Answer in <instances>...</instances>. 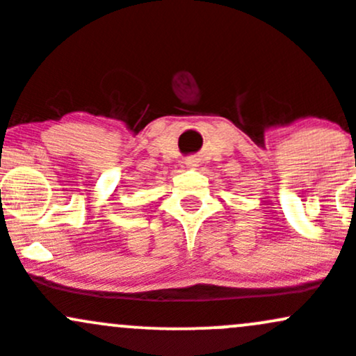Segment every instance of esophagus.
<instances>
[{
	"mask_svg": "<svg viewBox=\"0 0 356 356\" xmlns=\"http://www.w3.org/2000/svg\"><path fill=\"white\" fill-rule=\"evenodd\" d=\"M184 163H186V167L196 168V167H200V159H197V156H188V159L184 160Z\"/></svg>",
	"mask_w": 356,
	"mask_h": 356,
	"instance_id": "obj_1",
	"label": "esophagus"
}]
</instances>
